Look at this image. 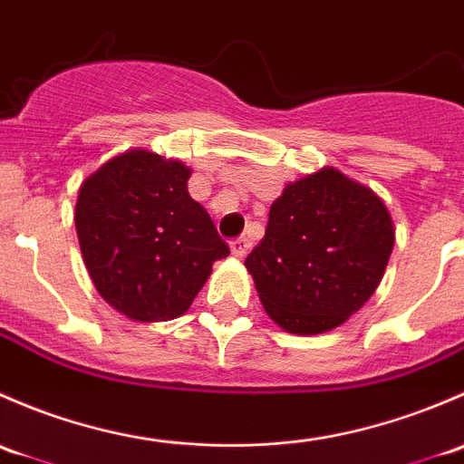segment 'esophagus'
Segmentation results:
<instances>
[{
	"instance_id": "34e87169",
	"label": "esophagus",
	"mask_w": 464,
	"mask_h": 464,
	"mask_svg": "<svg viewBox=\"0 0 464 464\" xmlns=\"http://www.w3.org/2000/svg\"><path fill=\"white\" fill-rule=\"evenodd\" d=\"M250 247H252L250 238H246V237H238V238H234V241H230L232 255L238 256V259H243V256H246L247 252H250Z\"/></svg>"
}]
</instances>
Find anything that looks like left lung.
Instances as JSON below:
<instances>
[{
	"mask_svg": "<svg viewBox=\"0 0 464 464\" xmlns=\"http://www.w3.org/2000/svg\"><path fill=\"white\" fill-rule=\"evenodd\" d=\"M395 232L386 205L337 169L290 183L247 255L266 313L297 335L337 328L382 281Z\"/></svg>",
	"mask_w": 464,
	"mask_h": 464,
	"instance_id": "8db88e82",
	"label": "left lung"
}]
</instances>
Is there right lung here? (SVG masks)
<instances>
[{
    "label": "right lung",
    "mask_w": 464,
    "mask_h": 464,
    "mask_svg": "<svg viewBox=\"0 0 464 464\" xmlns=\"http://www.w3.org/2000/svg\"><path fill=\"white\" fill-rule=\"evenodd\" d=\"M189 169L150 151L104 162L80 188L75 230L98 293L136 322L180 317L230 255L188 194Z\"/></svg>",
    "instance_id": "right-lung-1"
}]
</instances>
